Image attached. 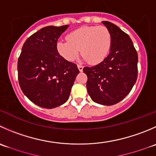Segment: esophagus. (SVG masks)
Here are the masks:
<instances>
[{
  "instance_id": "obj_1",
  "label": "esophagus",
  "mask_w": 156,
  "mask_h": 156,
  "mask_svg": "<svg viewBox=\"0 0 156 156\" xmlns=\"http://www.w3.org/2000/svg\"><path fill=\"white\" fill-rule=\"evenodd\" d=\"M78 69H79L80 72H82L83 69H84V66H81V65H78Z\"/></svg>"
}]
</instances>
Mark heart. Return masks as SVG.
<instances>
[{
  "instance_id": "1",
  "label": "heart",
  "mask_w": 156,
  "mask_h": 156,
  "mask_svg": "<svg viewBox=\"0 0 156 156\" xmlns=\"http://www.w3.org/2000/svg\"><path fill=\"white\" fill-rule=\"evenodd\" d=\"M111 43V33L106 27L84 26L69 33L67 40L57 42L56 49L69 62L74 61L81 52L84 60L97 65L107 56Z\"/></svg>"
}]
</instances>
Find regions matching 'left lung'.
<instances>
[{
	"instance_id": "left-lung-1",
	"label": "left lung",
	"mask_w": 156,
	"mask_h": 156,
	"mask_svg": "<svg viewBox=\"0 0 156 156\" xmlns=\"http://www.w3.org/2000/svg\"><path fill=\"white\" fill-rule=\"evenodd\" d=\"M103 23L112 36L110 51L107 58L93 67H84L87 90L94 102L113 105L130 92L138 75V55L132 40L125 32L108 21Z\"/></svg>"
}]
</instances>
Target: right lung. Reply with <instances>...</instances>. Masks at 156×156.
Segmentation results:
<instances>
[{"label":"right lung","mask_w":156,"mask_h":156,"mask_svg":"<svg viewBox=\"0 0 156 156\" xmlns=\"http://www.w3.org/2000/svg\"><path fill=\"white\" fill-rule=\"evenodd\" d=\"M69 26H48L27 39L17 62L20 87L36 105L51 109L68 101L77 75V65L58 53L56 43Z\"/></svg>","instance_id":"add662e5"}]
</instances>
